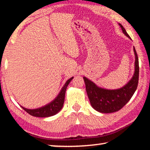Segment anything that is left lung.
<instances>
[{"instance_id":"left-lung-1","label":"left lung","mask_w":150,"mask_h":150,"mask_svg":"<svg viewBox=\"0 0 150 150\" xmlns=\"http://www.w3.org/2000/svg\"><path fill=\"white\" fill-rule=\"evenodd\" d=\"M124 34L129 39L130 37L122 25L119 24ZM135 55L134 73L132 77L122 87L116 89H106L98 87L93 81L83 77L86 91L89 98L92 107L101 113H112L117 112L123 107L130 100L138 87L139 78V62L135 47H134Z\"/></svg>"}]
</instances>
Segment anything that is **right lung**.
<instances>
[{"mask_svg":"<svg viewBox=\"0 0 150 150\" xmlns=\"http://www.w3.org/2000/svg\"><path fill=\"white\" fill-rule=\"evenodd\" d=\"M73 79V77L69 79L66 81L65 85H63V87H62V89H61L59 93L58 94L56 97H55L52 101H51L50 103L47 104V105L34 109L26 108L22 106L21 107L23 108L25 111L27 112L28 113L30 114V115L35 116V117L45 118L55 115L56 114L59 112L63 108V103H64L65 100V95L66 89H67L68 85L69 84V83Z\"/></svg>","mask_w":150,"mask_h":150,"instance_id":"add662e5","label":"right lung"}]
</instances>
